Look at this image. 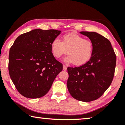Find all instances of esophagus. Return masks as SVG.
<instances>
[{
	"instance_id": "34e87169",
	"label": "esophagus",
	"mask_w": 125,
	"mask_h": 125,
	"mask_svg": "<svg viewBox=\"0 0 125 125\" xmlns=\"http://www.w3.org/2000/svg\"><path fill=\"white\" fill-rule=\"evenodd\" d=\"M63 70H64V71H66V70H67V67H66V66L65 65H63Z\"/></svg>"
}]
</instances>
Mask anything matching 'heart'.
Returning <instances> with one entry per match:
<instances>
[{
	"label": "heart",
	"instance_id": "heart-1",
	"mask_svg": "<svg viewBox=\"0 0 125 125\" xmlns=\"http://www.w3.org/2000/svg\"><path fill=\"white\" fill-rule=\"evenodd\" d=\"M51 48L56 59H59L67 52L68 55L65 57V62L81 66L91 59L93 45L89 39H84L75 33H69L63 36L61 41L54 39L51 43Z\"/></svg>",
	"mask_w": 125,
	"mask_h": 125
}]
</instances>
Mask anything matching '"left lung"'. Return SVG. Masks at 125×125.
<instances>
[{"label":"left lung","instance_id":"8db88e82","mask_svg":"<svg viewBox=\"0 0 125 125\" xmlns=\"http://www.w3.org/2000/svg\"><path fill=\"white\" fill-rule=\"evenodd\" d=\"M92 41L93 51L90 60L78 67L67 68V87L73 98L83 102L101 97L112 83L116 55L108 39L94 32L83 31Z\"/></svg>","mask_w":125,"mask_h":125}]
</instances>
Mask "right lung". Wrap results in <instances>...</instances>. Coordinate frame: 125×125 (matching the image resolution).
<instances>
[{
	"label": "right lung",
	"mask_w": 125,
	"mask_h": 125,
	"mask_svg": "<svg viewBox=\"0 0 125 125\" xmlns=\"http://www.w3.org/2000/svg\"><path fill=\"white\" fill-rule=\"evenodd\" d=\"M60 31L36 29L17 37L10 49L8 71L24 97L38 98L50 89L62 64L53 55L51 45Z\"/></svg>",
	"instance_id": "right-lung-1"
}]
</instances>
